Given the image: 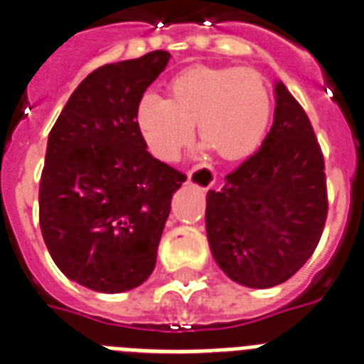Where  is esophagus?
<instances>
[{
    "label": "esophagus",
    "instance_id": "34e87169",
    "mask_svg": "<svg viewBox=\"0 0 364 364\" xmlns=\"http://www.w3.org/2000/svg\"><path fill=\"white\" fill-rule=\"evenodd\" d=\"M215 179H217V176H215L209 164H198L188 172V183L194 185V187L202 188V191L211 188L215 185Z\"/></svg>",
    "mask_w": 364,
    "mask_h": 364
}]
</instances>
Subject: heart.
Masks as SVG:
<instances>
[{"label": "heart", "instance_id": "1", "mask_svg": "<svg viewBox=\"0 0 364 364\" xmlns=\"http://www.w3.org/2000/svg\"><path fill=\"white\" fill-rule=\"evenodd\" d=\"M273 100L264 76L252 69L198 65L173 76L168 99L147 93L136 125L147 147L162 161H176L194 138L223 161L252 155L267 134Z\"/></svg>", "mask_w": 364, "mask_h": 364}]
</instances>
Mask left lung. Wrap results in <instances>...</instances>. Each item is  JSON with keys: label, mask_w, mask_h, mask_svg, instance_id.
<instances>
[{"label": "left lung", "mask_w": 364, "mask_h": 364, "mask_svg": "<svg viewBox=\"0 0 364 364\" xmlns=\"http://www.w3.org/2000/svg\"><path fill=\"white\" fill-rule=\"evenodd\" d=\"M273 127L220 191L208 192L213 258L233 282L273 288L312 256L327 218L323 156L301 105L274 84Z\"/></svg>", "instance_id": "left-lung-1"}]
</instances>
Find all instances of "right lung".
<instances>
[{
    "label": "right lung",
    "instance_id": "add662e5",
    "mask_svg": "<svg viewBox=\"0 0 364 364\" xmlns=\"http://www.w3.org/2000/svg\"><path fill=\"white\" fill-rule=\"evenodd\" d=\"M172 55L155 50L93 70L52 127L38 187V223L67 279L121 294L146 282L187 179L147 151L136 125L146 90Z\"/></svg>",
    "mask_w": 364,
    "mask_h": 364
}]
</instances>
